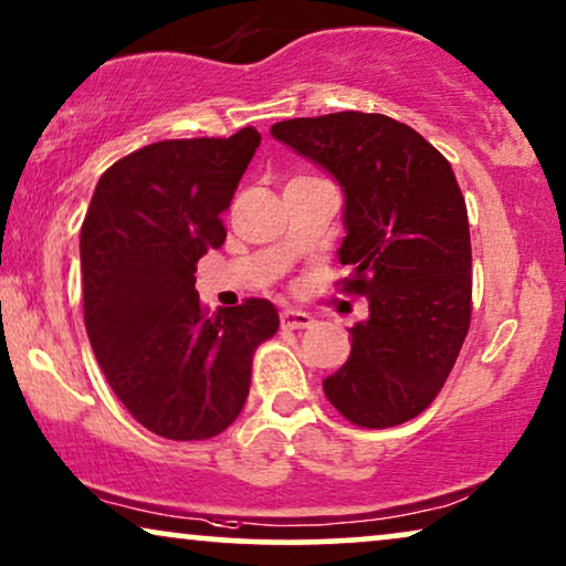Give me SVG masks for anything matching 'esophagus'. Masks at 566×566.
I'll return each mask as SVG.
<instances>
[{
	"instance_id": "esophagus-1",
	"label": "esophagus",
	"mask_w": 566,
	"mask_h": 566,
	"mask_svg": "<svg viewBox=\"0 0 566 566\" xmlns=\"http://www.w3.org/2000/svg\"><path fill=\"white\" fill-rule=\"evenodd\" d=\"M282 326L284 328H311L313 326V315L305 311H284L282 313Z\"/></svg>"
}]
</instances>
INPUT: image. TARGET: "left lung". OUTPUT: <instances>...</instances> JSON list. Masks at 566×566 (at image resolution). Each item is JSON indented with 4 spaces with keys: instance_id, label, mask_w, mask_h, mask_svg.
I'll return each instance as SVG.
<instances>
[{
    "instance_id": "obj_1",
    "label": "left lung",
    "mask_w": 566,
    "mask_h": 566,
    "mask_svg": "<svg viewBox=\"0 0 566 566\" xmlns=\"http://www.w3.org/2000/svg\"><path fill=\"white\" fill-rule=\"evenodd\" d=\"M271 137L342 186L338 261L370 311L349 328V359L323 380L326 398L352 424H403L434 401L469 334L471 235L455 172L380 113L279 120Z\"/></svg>"
}]
</instances>
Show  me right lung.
I'll return each instance as SVG.
<instances>
[{
    "label": "right lung",
    "instance_id": "1",
    "mask_svg": "<svg viewBox=\"0 0 566 566\" xmlns=\"http://www.w3.org/2000/svg\"><path fill=\"white\" fill-rule=\"evenodd\" d=\"M261 134L165 139L113 163L80 232L85 328L113 394L149 432L209 440L243 411L253 352L276 334L269 300L209 313L196 261L228 238Z\"/></svg>",
    "mask_w": 566,
    "mask_h": 566
}]
</instances>
